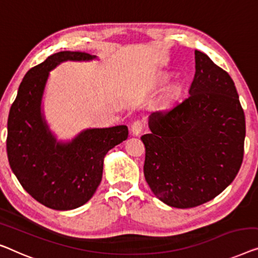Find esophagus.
Wrapping results in <instances>:
<instances>
[{"mask_svg": "<svg viewBox=\"0 0 258 258\" xmlns=\"http://www.w3.org/2000/svg\"><path fill=\"white\" fill-rule=\"evenodd\" d=\"M144 128H145L144 122L141 120H137L132 124V134L134 136H138L142 132H143Z\"/></svg>", "mask_w": 258, "mask_h": 258, "instance_id": "esophagus-1", "label": "esophagus"}]
</instances>
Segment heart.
Here are the masks:
<instances>
[{"instance_id":"heart-1","label":"heart","mask_w":258,"mask_h":258,"mask_svg":"<svg viewBox=\"0 0 258 258\" xmlns=\"http://www.w3.org/2000/svg\"><path fill=\"white\" fill-rule=\"evenodd\" d=\"M162 79H164V78H162Z\"/></svg>"}]
</instances>
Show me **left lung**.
<instances>
[{"label": "left lung", "mask_w": 258, "mask_h": 258, "mask_svg": "<svg viewBox=\"0 0 258 258\" xmlns=\"http://www.w3.org/2000/svg\"><path fill=\"white\" fill-rule=\"evenodd\" d=\"M189 95L149 116L144 177L164 204L192 208L231 184L244 152L245 117L234 81L196 50Z\"/></svg>", "instance_id": "obj_1"}]
</instances>
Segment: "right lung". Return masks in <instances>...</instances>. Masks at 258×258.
<instances>
[{
	"label": "right lung",
	"mask_w": 258,
	"mask_h": 258,
	"mask_svg": "<svg viewBox=\"0 0 258 258\" xmlns=\"http://www.w3.org/2000/svg\"><path fill=\"white\" fill-rule=\"evenodd\" d=\"M86 52L61 51L32 67L18 87L8 117L7 154L18 181L33 199L57 211L83 206L102 179L103 159L128 138V126L83 130L70 142H58L42 111L50 72L61 62L95 59Z\"/></svg>",
	"instance_id": "add662e5"
}]
</instances>
